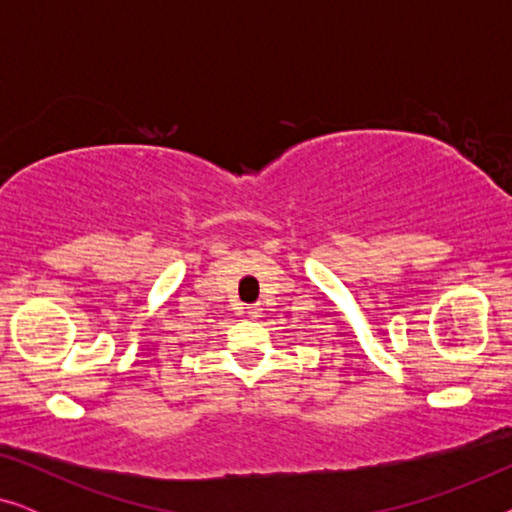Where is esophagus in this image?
Listing matches in <instances>:
<instances>
[{"mask_svg": "<svg viewBox=\"0 0 512 512\" xmlns=\"http://www.w3.org/2000/svg\"><path fill=\"white\" fill-rule=\"evenodd\" d=\"M244 314H247L249 319H258V317H261V307H258V305L244 307Z\"/></svg>", "mask_w": 512, "mask_h": 512, "instance_id": "34e87169", "label": "esophagus"}]
</instances>
